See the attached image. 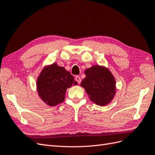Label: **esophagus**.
<instances>
[{"label":"esophagus","instance_id":"esophagus-1","mask_svg":"<svg viewBox=\"0 0 155 155\" xmlns=\"http://www.w3.org/2000/svg\"><path fill=\"white\" fill-rule=\"evenodd\" d=\"M76 81L78 82V84H80L81 83V78H80V77L79 76H76Z\"/></svg>","mask_w":155,"mask_h":155}]
</instances>
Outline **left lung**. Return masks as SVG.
Masks as SVG:
<instances>
[{
  "mask_svg": "<svg viewBox=\"0 0 155 155\" xmlns=\"http://www.w3.org/2000/svg\"><path fill=\"white\" fill-rule=\"evenodd\" d=\"M85 74L81 87L85 88L91 101L101 107L110 104L116 92V80L110 70L96 64L87 68Z\"/></svg>",
  "mask_w": 155,
  "mask_h": 155,
  "instance_id": "1",
  "label": "left lung"
}]
</instances>
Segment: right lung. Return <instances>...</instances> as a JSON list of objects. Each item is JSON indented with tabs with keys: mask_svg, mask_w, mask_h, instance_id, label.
Wrapping results in <instances>:
<instances>
[{
	"mask_svg": "<svg viewBox=\"0 0 155 155\" xmlns=\"http://www.w3.org/2000/svg\"><path fill=\"white\" fill-rule=\"evenodd\" d=\"M77 85L72 75L63 67L54 63L46 66L37 77V91L46 105L54 107L64 101L67 88Z\"/></svg>",
	"mask_w": 155,
	"mask_h": 155,
	"instance_id": "1",
	"label": "right lung"
}]
</instances>
